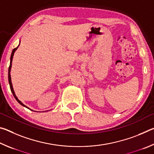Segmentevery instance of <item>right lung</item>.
<instances>
[{
    "mask_svg": "<svg viewBox=\"0 0 154 154\" xmlns=\"http://www.w3.org/2000/svg\"><path fill=\"white\" fill-rule=\"evenodd\" d=\"M18 47H19V45H18L16 48H14V49H13L12 51V53H11V58H10V65H9V72H8V79H9V85H10V89H11V92L13 94V95H14V96L15 97V98L16 99V100L17 101L18 103H19L21 105L24 106H25V107H26L28 109H29L28 107H27L26 106H25L24 104H23L21 101L19 100V99L17 98V97L16 96V95H15V94L14 92V88H13V85H12V83H11V74H10V71H11V62H12V60H13V57H14V52L15 51V50L18 48ZM31 110V109H30Z\"/></svg>",
    "mask_w": 154,
    "mask_h": 154,
    "instance_id": "obj_1",
    "label": "right lung"
}]
</instances>
